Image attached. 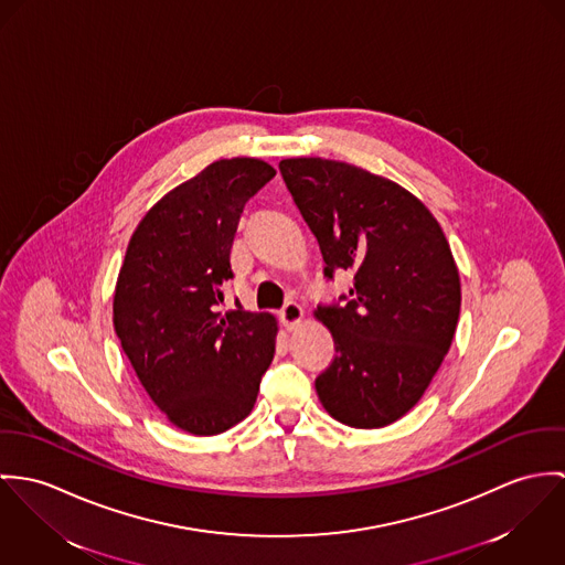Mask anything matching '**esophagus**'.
Here are the masks:
<instances>
[{"label": "esophagus", "instance_id": "1", "mask_svg": "<svg viewBox=\"0 0 565 565\" xmlns=\"http://www.w3.org/2000/svg\"><path fill=\"white\" fill-rule=\"evenodd\" d=\"M279 316H281V322L286 324V329H295L301 322V318H303V308L297 301H288L281 308Z\"/></svg>", "mask_w": 565, "mask_h": 565}]
</instances>
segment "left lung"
I'll use <instances>...</instances> for the list:
<instances>
[{
  "label": "left lung",
  "mask_w": 565,
  "mask_h": 565,
  "mask_svg": "<svg viewBox=\"0 0 565 565\" xmlns=\"http://www.w3.org/2000/svg\"><path fill=\"white\" fill-rule=\"evenodd\" d=\"M279 171L324 277L353 273V288L316 310L335 342L318 398L349 427H385L420 401L450 349L461 306L450 247L431 212L390 180L322 158L281 160Z\"/></svg>",
  "instance_id": "8db88e82"
}]
</instances>
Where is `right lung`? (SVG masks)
I'll return each instance as SVG.
<instances>
[{"label": "right lung", "instance_id": "add662e5", "mask_svg": "<svg viewBox=\"0 0 565 565\" xmlns=\"http://www.w3.org/2000/svg\"><path fill=\"white\" fill-rule=\"evenodd\" d=\"M275 178L255 158L218 160L140 221L115 290V331L151 401L192 436L249 416L275 355L270 313L221 312L245 203Z\"/></svg>", "mask_w": 565, "mask_h": 565}]
</instances>
